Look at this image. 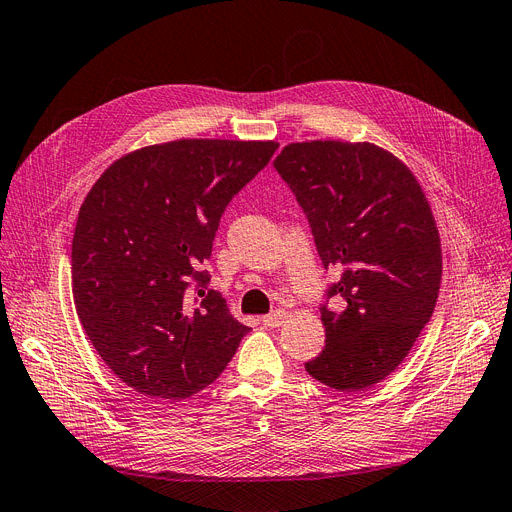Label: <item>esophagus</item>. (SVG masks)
Here are the masks:
<instances>
[{"label": "esophagus", "mask_w": 512, "mask_h": 512, "mask_svg": "<svg viewBox=\"0 0 512 512\" xmlns=\"http://www.w3.org/2000/svg\"><path fill=\"white\" fill-rule=\"evenodd\" d=\"M283 319H285V313H283V311H273V313L262 317V323L267 325V327H279V325L283 323Z\"/></svg>", "instance_id": "obj_1"}]
</instances>
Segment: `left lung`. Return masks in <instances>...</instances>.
Here are the masks:
<instances>
[{
  "instance_id": "1",
  "label": "left lung",
  "mask_w": 512,
  "mask_h": 512,
  "mask_svg": "<svg viewBox=\"0 0 512 512\" xmlns=\"http://www.w3.org/2000/svg\"><path fill=\"white\" fill-rule=\"evenodd\" d=\"M273 166L309 220L323 269L340 271L319 309L325 346L304 367L336 391H363L405 359L435 311L433 212L414 174L370 142H296Z\"/></svg>"
}]
</instances>
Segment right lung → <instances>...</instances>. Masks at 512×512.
I'll return each instance as SVG.
<instances>
[{
    "label": "right lung",
    "instance_id": "right-lung-1",
    "mask_svg": "<svg viewBox=\"0 0 512 512\" xmlns=\"http://www.w3.org/2000/svg\"><path fill=\"white\" fill-rule=\"evenodd\" d=\"M277 142L174 140L117 159L75 224L77 317L111 372L138 393L187 399L212 384L248 325L203 264L233 197Z\"/></svg>",
    "mask_w": 512,
    "mask_h": 512
}]
</instances>
